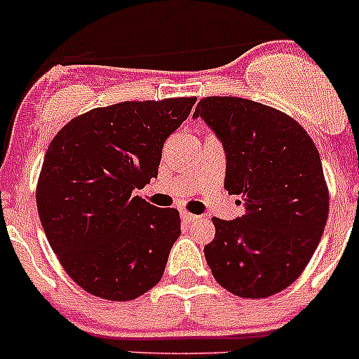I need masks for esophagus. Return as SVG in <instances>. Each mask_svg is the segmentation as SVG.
<instances>
[{"mask_svg":"<svg viewBox=\"0 0 359 359\" xmlns=\"http://www.w3.org/2000/svg\"><path fill=\"white\" fill-rule=\"evenodd\" d=\"M180 217H182V219L186 221V223H195V221L202 219V217H200V216H196V214L186 212V210H184V212H180Z\"/></svg>","mask_w":359,"mask_h":359,"instance_id":"esophagus-1","label":"esophagus"}]
</instances>
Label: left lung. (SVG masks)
Masks as SVG:
<instances>
[{
    "mask_svg": "<svg viewBox=\"0 0 359 359\" xmlns=\"http://www.w3.org/2000/svg\"><path fill=\"white\" fill-rule=\"evenodd\" d=\"M193 118L221 142L225 189L246 207L237 219H212L216 236L203 248L212 276L239 297L273 296L303 273L326 226L317 147L296 120L241 97L202 99Z\"/></svg>",
    "mask_w": 359,
    "mask_h": 359,
    "instance_id": "left-lung-1",
    "label": "left lung"
}]
</instances>
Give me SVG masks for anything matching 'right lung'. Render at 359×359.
<instances>
[{
	"label": "right lung",
	"instance_id": "1",
	"mask_svg": "<svg viewBox=\"0 0 359 359\" xmlns=\"http://www.w3.org/2000/svg\"><path fill=\"white\" fill-rule=\"evenodd\" d=\"M195 97L120 102L70 120L43 157L36 209L69 276L86 292L130 301L152 289L180 236L175 209L134 195L157 177L163 145Z\"/></svg>",
	"mask_w": 359,
	"mask_h": 359
}]
</instances>
